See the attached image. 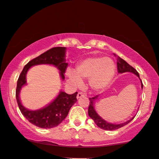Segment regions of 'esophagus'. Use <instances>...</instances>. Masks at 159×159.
I'll list each match as a JSON object with an SVG mask.
<instances>
[{"mask_svg": "<svg viewBox=\"0 0 159 159\" xmlns=\"http://www.w3.org/2000/svg\"><path fill=\"white\" fill-rule=\"evenodd\" d=\"M84 96H86L85 93L79 92L78 93V94H77V99H80V98H81L82 97H84Z\"/></svg>", "mask_w": 159, "mask_h": 159, "instance_id": "1", "label": "esophagus"}]
</instances>
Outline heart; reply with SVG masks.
<instances>
[{
	"label": "heart",
	"mask_w": 159,
	"mask_h": 159,
	"mask_svg": "<svg viewBox=\"0 0 159 159\" xmlns=\"http://www.w3.org/2000/svg\"><path fill=\"white\" fill-rule=\"evenodd\" d=\"M116 65L111 58L92 57L81 60L76 65V71L68 70L67 76L73 83L81 84V79L89 78V84L94 89L104 88L113 79Z\"/></svg>",
	"instance_id": "b5f03b06"
}]
</instances>
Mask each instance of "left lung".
I'll list each match as a JSON object with an SVG mask.
<instances>
[{
	"instance_id": "1",
	"label": "left lung",
	"mask_w": 159,
	"mask_h": 159,
	"mask_svg": "<svg viewBox=\"0 0 159 159\" xmlns=\"http://www.w3.org/2000/svg\"><path fill=\"white\" fill-rule=\"evenodd\" d=\"M117 68H118V73H125V72H131V73L135 74V75H137L139 78L138 72H137L134 67L131 66L130 65H129L125 60H124L122 58L119 57H117ZM141 86H142V89H143V84L142 81H141ZM98 96L99 95H97V96L90 97L89 106V108H88L89 116V117L92 118V119H93V120H94L95 124H96V125L98 126V127H99L100 129H102L104 130H108V131L116 130L120 127H123L124 126L126 125V124H128L131 120L134 119V117H133L132 118H131L129 120H128V121L124 123V124H110V123H107V121H105V120H103L100 116H98V114H97V112L95 111L94 107V102H95V100L98 98Z\"/></svg>"
}]
</instances>
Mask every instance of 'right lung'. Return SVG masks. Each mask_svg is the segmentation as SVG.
I'll list each match as a JSON object with an SVG mask.
<instances>
[{"label": "right lung", "mask_w": 159, "mask_h": 159, "mask_svg": "<svg viewBox=\"0 0 159 159\" xmlns=\"http://www.w3.org/2000/svg\"><path fill=\"white\" fill-rule=\"evenodd\" d=\"M65 47H54L46 51L40 56L34 58L25 65L17 80L16 89V98L21 113L33 125L42 129H50L58 126L66 118L70 107L77 101L78 92L73 94L60 92V94L51 104L43 109L38 111H29L22 106L20 99L21 88L26 84V74L30 67L40 64H49L56 66L60 71L62 80L65 79L64 73L67 67L65 62Z\"/></svg>", "instance_id": "obj_1"}]
</instances>
